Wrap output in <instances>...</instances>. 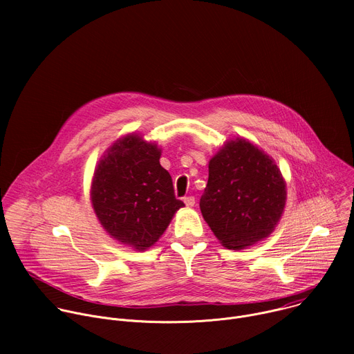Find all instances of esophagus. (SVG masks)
Masks as SVG:
<instances>
[{
    "label": "esophagus",
    "instance_id": "34e87169",
    "mask_svg": "<svg viewBox=\"0 0 354 354\" xmlns=\"http://www.w3.org/2000/svg\"><path fill=\"white\" fill-rule=\"evenodd\" d=\"M183 203H185L187 207H193L194 203H196V200H194V197L189 196V197H185V198H183Z\"/></svg>",
    "mask_w": 354,
    "mask_h": 354
}]
</instances>
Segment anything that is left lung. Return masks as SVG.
<instances>
[{"label": "left lung", "instance_id": "left-lung-1", "mask_svg": "<svg viewBox=\"0 0 354 354\" xmlns=\"http://www.w3.org/2000/svg\"><path fill=\"white\" fill-rule=\"evenodd\" d=\"M286 198V180L274 160L249 140L235 137L209 162L200 210L223 246L241 250L274 231Z\"/></svg>", "mask_w": 354, "mask_h": 354}]
</instances>
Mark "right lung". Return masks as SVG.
Segmentation results:
<instances>
[{
	"label": "right lung",
	"instance_id": "right-lung-1",
	"mask_svg": "<svg viewBox=\"0 0 354 354\" xmlns=\"http://www.w3.org/2000/svg\"><path fill=\"white\" fill-rule=\"evenodd\" d=\"M162 149L138 133L118 138L97 161L91 182V203L111 238L133 250L153 246L183 201L160 164Z\"/></svg>",
	"mask_w": 354,
	"mask_h": 354
}]
</instances>
